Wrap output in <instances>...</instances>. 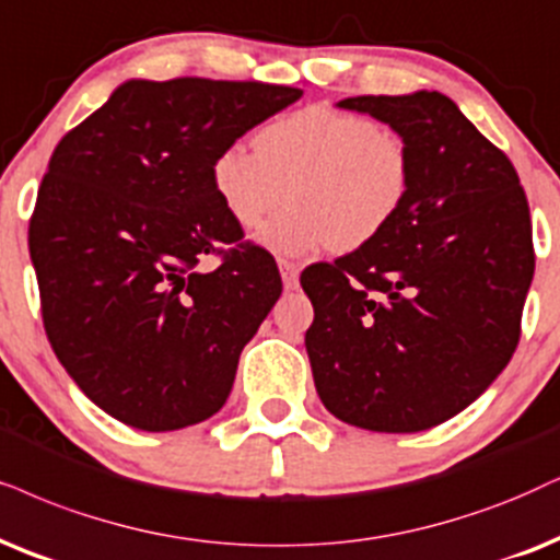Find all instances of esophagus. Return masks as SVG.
<instances>
[{
	"label": "esophagus",
	"mask_w": 560,
	"mask_h": 560,
	"mask_svg": "<svg viewBox=\"0 0 560 560\" xmlns=\"http://www.w3.org/2000/svg\"><path fill=\"white\" fill-rule=\"evenodd\" d=\"M279 271L284 289H296V284H300V266L292 264V260H279Z\"/></svg>",
	"instance_id": "obj_1"
}]
</instances>
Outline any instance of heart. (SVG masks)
<instances>
[{
  "label": "heart",
  "mask_w": 560,
  "mask_h": 560,
  "mask_svg": "<svg viewBox=\"0 0 560 560\" xmlns=\"http://www.w3.org/2000/svg\"><path fill=\"white\" fill-rule=\"evenodd\" d=\"M410 178L406 133L332 105L273 118L258 129L256 150L235 141L209 165L219 207L240 230H256L287 186L289 209L258 232L266 250L287 258L370 245L400 214Z\"/></svg>",
  "instance_id": "heart-1"
}]
</instances>
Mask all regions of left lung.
<instances>
[{
	"label": "left lung",
	"mask_w": 560,
	"mask_h": 560,
	"mask_svg": "<svg viewBox=\"0 0 560 560\" xmlns=\"http://www.w3.org/2000/svg\"><path fill=\"white\" fill-rule=\"evenodd\" d=\"M400 129L413 178L370 245L302 271L307 346L323 406L351 427L410 434L470 406L520 343L535 273L525 188L442 92L346 97Z\"/></svg>",
	"instance_id": "1"
}]
</instances>
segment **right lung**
<instances>
[{"label":"right lung","mask_w":560,"mask_h":560,"mask_svg":"<svg viewBox=\"0 0 560 560\" xmlns=\"http://www.w3.org/2000/svg\"><path fill=\"white\" fill-rule=\"evenodd\" d=\"M300 97L266 82L129 80L56 144L27 230L40 313L63 370L113 419L175 431L228 402L281 276L219 207L209 165Z\"/></svg>","instance_id":"obj_1"}]
</instances>
